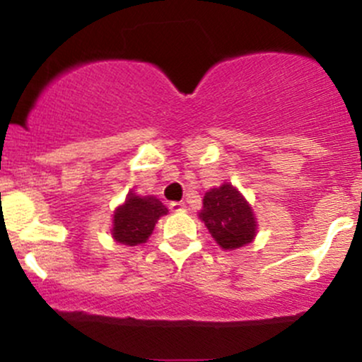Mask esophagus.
<instances>
[{
  "instance_id": "obj_1",
  "label": "esophagus",
  "mask_w": 362,
  "mask_h": 362,
  "mask_svg": "<svg viewBox=\"0 0 362 362\" xmlns=\"http://www.w3.org/2000/svg\"><path fill=\"white\" fill-rule=\"evenodd\" d=\"M170 209H172L173 213H184L185 204L184 202H170Z\"/></svg>"
}]
</instances>
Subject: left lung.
<instances>
[{"label":"left lung","instance_id":"left-lung-1","mask_svg":"<svg viewBox=\"0 0 362 362\" xmlns=\"http://www.w3.org/2000/svg\"><path fill=\"white\" fill-rule=\"evenodd\" d=\"M201 219L224 250H235L250 243L255 236V216L252 207L231 184L211 189L202 201Z\"/></svg>","mask_w":362,"mask_h":362}]
</instances>
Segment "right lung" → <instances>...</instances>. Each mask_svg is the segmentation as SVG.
Returning <instances> with one entry per match:
<instances>
[{
    "label": "right lung",
    "instance_id": "right-lung-1",
    "mask_svg": "<svg viewBox=\"0 0 362 362\" xmlns=\"http://www.w3.org/2000/svg\"><path fill=\"white\" fill-rule=\"evenodd\" d=\"M168 209L155 197H139L129 194L124 206H120L114 214L112 236L115 242L129 245H139L148 240L158 218L167 214Z\"/></svg>",
    "mask_w": 362,
    "mask_h": 362
}]
</instances>
